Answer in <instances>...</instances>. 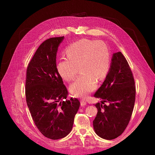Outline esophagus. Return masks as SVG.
<instances>
[{
    "instance_id": "esophagus-1",
    "label": "esophagus",
    "mask_w": 155,
    "mask_h": 155,
    "mask_svg": "<svg viewBox=\"0 0 155 155\" xmlns=\"http://www.w3.org/2000/svg\"><path fill=\"white\" fill-rule=\"evenodd\" d=\"M80 104L81 105H85L87 104V102L85 100H81L80 101Z\"/></svg>"
}]
</instances>
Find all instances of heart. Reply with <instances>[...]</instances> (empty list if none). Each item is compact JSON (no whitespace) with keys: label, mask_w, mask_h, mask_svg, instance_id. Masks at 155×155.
<instances>
[{"label":"heart","mask_w":155,"mask_h":155,"mask_svg":"<svg viewBox=\"0 0 155 155\" xmlns=\"http://www.w3.org/2000/svg\"><path fill=\"white\" fill-rule=\"evenodd\" d=\"M67 58L57 64V70L61 78L70 82L75 77L78 68L84 74L70 86V92L85 98L97 87V80L104 79L110 68V52L109 46L100 41L82 39L66 49Z\"/></svg>","instance_id":"obj_1"}]
</instances>
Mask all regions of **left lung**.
<instances>
[{
    "instance_id": "1",
    "label": "left lung",
    "mask_w": 155,
    "mask_h": 155,
    "mask_svg": "<svg viewBox=\"0 0 155 155\" xmlns=\"http://www.w3.org/2000/svg\"><path fill=\"white\" fill-rule=\"evenodd\" d=\"M94 97L101 100L95 105L98 110L93 121L95 132L103 139H115L129 123L136 97L133 73L121 52L113 54L109 71Z\"/></svg>"
}]
</instances>
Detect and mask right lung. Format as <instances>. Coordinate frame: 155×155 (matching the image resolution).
Returning <instances> with one entry per match:
<instances>
[{
  "mask_svg": "<svg viewBox=\"0 0 155 155\" xmlns=\"http://www.w3.org/2000/svg\"><path fill=\"white\" fill-rule=\"evenodd\" d=\"M64 37L48 39L41 45L26 70V98L39 131L51 140L67 136L71 131L79 101L67 100L68 91L56 68V53Z\"/></svg>",
  "mask_w": 155,
  "mask_h": 155,
  "instance_id": "1",
  "label": "right lung"
}]
</instances>
